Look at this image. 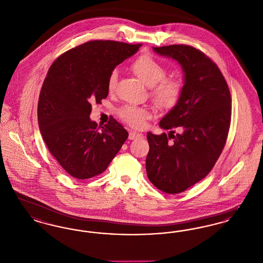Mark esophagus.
I'll return each instance as SVG.
<instances>
[{"instance_id":"34e87169","label":"esophagus","mask_w":263,"mask_h":263,"mask_svg":"<svg viewBox=\"0 0 263 263\" xmlns=\"http://www.w3.org/2000/svg\"><path fill=\"white\" fill-rule=\"evenodd\" d=\"M142 137H143L142 134H139V133L134 132V131H130L129 132V140H135V139H138V138Z\"/></svg>"}]
</instances>
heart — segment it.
Segmentation results:
<instances>
[{"label": "heart", "mask_w": 263, "mask_h": 263, "mask_svg": "<svg viewBox=\"0 0 263 263\" xmlns=\"http://www.w3.org/2000/svg\"><path fill=\"white\" fill-rule=\"evenodd\" d=\"M133 72L149 87H152V97L161 105H173L181 93V83L176 79H164L166 70L161 63L148 54L139 56L131 66ZM118 74L113 71L108 79V89L116 86ZM121 117L134 127H142L144 120L149 117L147 108L136 105H126L120 111Z\"/></svg>", "instance_id": "1"}]
</instances>
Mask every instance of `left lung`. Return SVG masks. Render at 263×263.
<instances>
[{"label":"left lung","mask_w":263,"mask_h":263,"mask_svg":"<svg viewBox=\"0 0 263 263\" xmlns=\"http://www.w3.org/2000/svg\"><path fill=\"white\" fill-rule=\"evenodd\" d=\"M153 50L174 59L183 72L180 97L159 123L164 130L179 127V133L147 134L148 178L160 190L175 194L200 181L220 157L231 122V95L217 65L201 51L187 45Z\"/></svg>","instance_id":"left-lung-1"}]
</instances>
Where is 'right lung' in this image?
<instances>
[{
    "label": "right lung",
    "mask_w": 263,
    "mask_h": 263,
    "mask_svg": "<svg viewBox=\"0 0 263 263\" xmlns=\"http://www.w3.org/2000/svg\"><path fill=\"white\" fill-rule=\"evenodd\" d=\"M140 46L93 40L52 64L39 96L38 125L52 156L73 177L87 179L103 173L127 140L128 132L116 120L98 127L89 118L90 102L107 97L113 70Z\"/></svg>",
    "instance_id": "obj_1"
}]
</instances>
